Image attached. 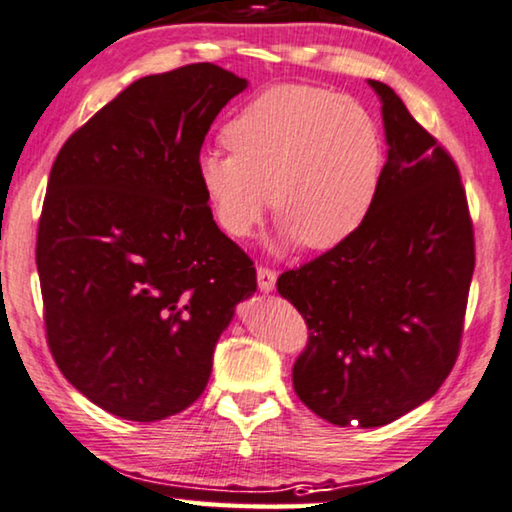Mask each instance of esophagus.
<instances>
[{
    "instance_id": "34e87169",
    "label": "esophagus",
    "mask_w": 512,
    "mask_h": 512,
    "mask_svg": "<svg viewBox=\"0 0 512 512\" xmlns=\"http://www.w3.org/2000/svg\"><path fill=\"white\" fill-rule=\"evenodd\" d=\"M256 277H258V288H261L263 293L274 291V284H277V272L265 268V265H258Z\"/></svg>"
}]
</instances>
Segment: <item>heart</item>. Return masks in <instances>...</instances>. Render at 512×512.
<instances>
[{
	"mask_svg": "<svg viewBox=\"0 0 512 512\" xmlns=\"http://www.w3.org/2000/svg\"><path fill=\"white\" fill-rule=\"evenodd\" d=\"M224 143L231 154L198 159V180L231 238H247L272 203L281 240L328 251L365 224L379 196V124L348 96L307 85L270 87L226 124Z\"/></svg>",
	"mask_w": 512,
	"mask_h": 512,
	"instance_id": "heart-1",
	"label": "heart"
}]
</instances>
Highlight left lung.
I'll return each instance as SVG.
<instances>
[{
    "mask_svg": "<svg viewBox=\"0 0 512 512\" xmlns=\"http://www.w3.org/2000/svg\"><path fill=\"white\" fill-rule=\"evenodd\" d=\"M388 161L358 231L286 270L277 291L309 339L293 388L339 427H381L427 402L455 367L476 265L466 191L450 154L379 80Z\"/></svg>",
    "mask_w": 512,
    "mask_h": 512,
    "instance_id": "1",
    "label": "left lung"
}]
</instances>
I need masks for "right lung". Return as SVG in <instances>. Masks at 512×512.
Segmentation results:
<instances>
[{
	"label": "right lung",
	"mask_w": 512,
	"mask_h": 512,
	"mask_svg": "<svg viewBox=\"0 0 512 512\" xmlns=\"http://www.w3.org/2000/svg\"><path fill=\"white\" fill-rule=\"evenodd\" d=\"M247 80L217 64L145 76L73 131L43 201L36 268L50 353L73 388L124 420L203 395L254 261L214 224L198 159Z\"/></svg>",
	"instance_id": "add662e5"
}]
</instances>
